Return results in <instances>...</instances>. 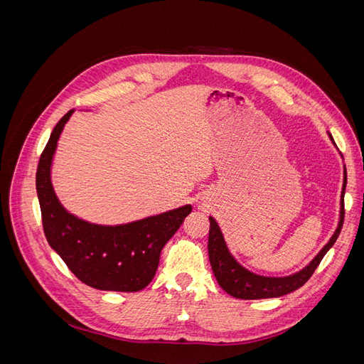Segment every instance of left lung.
Wrapping results in <instances>:
<instances>
[{
    "mask_svg": "<svg viewBox=\"0 0 364 364\" xmlns=\"http://www.w3.org/2000/svg\"><path fill=\"white\" fill-rule=\"evenodd\" d=\"M328 138L331 139L333 146L336 147V142L333 136L328 134ZM345 190H346V167L343 165V186H341L340 194V209H338V222L337 228L328 243L321 249V252L306 264L304 269L299 272L291 273L289 277H264V274L253 273L249 269L237 261V258L230 253L225 235L220 229L218 223L213 217H209V237H208V255L209 262H211L213 273L218 282L228 294L237 299H270V297H279L284 294H289L311 278L318 262L326 255V252L331 249L338 238V234L343 226V199H345Z\"/></svg>",
    "mask_w": 364,
    "mask_h": 364,
    "instance_id": "1",
    "label": "left lung"
}]
</instances>
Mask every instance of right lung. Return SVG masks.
Instances as JSON below:
<instances>
[{
    "mask_svg": "<svg viewBox=\"0 0 364 364\" xmlns=\"http://www.w3.org/2000/svg\"><path fill=\"white\" fill-rule=\"evenodd\" d=\"M74 111L53 129L43 149L36 191L48 245L83 284L97 290L134 293L155 277L161 250L191 213V205L123 225H98L71 214L54 191L51 167L58 141Z\"/></svg>",
    "mask_w": 364,
    "mask_h": 364,
    "instance_id": "1",
    "label": "right lung"
}]
</instances>
